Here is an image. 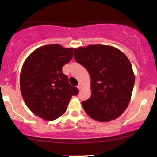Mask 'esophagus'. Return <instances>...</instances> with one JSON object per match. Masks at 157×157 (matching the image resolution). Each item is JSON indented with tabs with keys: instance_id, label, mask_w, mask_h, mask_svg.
I'll return each mask as SVG.
<instances>
[{
	"instance_id": "obj_1",
	"label": "esophagus",
	"mask_w": 157,
	"mask_h": 157,
	"mask_svg": "<svg viewBox=\"0 0 157 157\" xmlns=\"http://www.w3.org/2000/svg\"><path fill=\"white\" fill-rule=\"evenodd\" d=\"M77 87H78V89L80 90V89H82V88H83V86L81 85V83H78V85L77 86Z\"/></svg>"
}]
</instances>
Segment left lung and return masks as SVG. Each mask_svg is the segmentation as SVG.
Instances as JSON below:
<instances>
[{"label": "left lung", "mask_w": 157, "mask_h": 157, "mask_svg": "<svg viewBox=\"0 0 157 157\" xmlns=\"http://www.w3.org/2000/svg\"><path fill=\"white\" fill-rule=\"evenodd\" d=\"M74 55L91 77V96L81 103L86 113L98 121L116 119L128 106L134 86L129 60L119 49L105 45L80 47Z\"/></svg>", "instance_id": "8db88e82"}]
</instances>
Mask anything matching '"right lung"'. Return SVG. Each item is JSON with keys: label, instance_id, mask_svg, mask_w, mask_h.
<instances>
[{"label": "right lung", "instance_id": "right-lung-1", "mask_svg": "<svg viewBox=\"0 0 157 157\" xmlns=\"http://www.w3.org/2000/svg\"><path fill=\"white\" fill-rule=\"evenodd\" d=\"M73 51L59 44L47 45L34 51L23 65L20 86L23 100L32 112L47 121L63 114L71 96L78 94L62 71L72 59Z\"/></svg>", "mask_w": 157, "mask_h": 157}]
</instances>
